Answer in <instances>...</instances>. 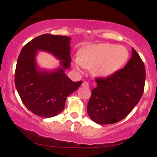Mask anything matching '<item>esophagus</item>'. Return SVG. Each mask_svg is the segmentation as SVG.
<instances>
[{
  "label": "esophagus",
  "mask_w": 157,
  "mask_h": 157,
  "mask_svg": "<svg viewBox=\"0 0 157 157\" xmlns=\"http://www.w3.org/2000/svg\"><path fill=\"white\" fill-rule=\"evenodd\" d=\"M82 87H85V88H89V82H86V81H84V82L82 83Z\"/></svg>",
  "instance_id": "34e87169"
}]
</instances>
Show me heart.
Listing matches in <instances>:
<instances>
[{"label": "heart", "mask_w": 157, "mask_h": 157, "mask_svg": "<svg viewBox=\"0 0 157 157\" xmlns=\"http://www.w3.org/2000/svg\"><path fill=\"white\" fill-rule=\"evenodd\" d=\"M128 56V51L123 46L89 45L80 50L74 66L79 71H82L83 68L91 69L94 76L106 78L117 71L125 63Z\"/></svg>", "instance_id": "obj_1"}]
</instances>
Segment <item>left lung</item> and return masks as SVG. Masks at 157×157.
Instances as JSON below:
<instances>
[{
	"label": "left lung",
	"mask_w": 157,
	"mask_h": 157,
	"mask_svg": "<svg viewBox=\"0 0 157 157\" xmlns=\"http://www.w3.org/2000/svg\"><path fill=\"white\" fill-rule=\"evenodd\" d=\"M91 91L87 112L101 125L123 120L137 105L145 87V68L140 55L132 48V56L122 69L107 78H97Z\"/></svg>",
	"instance_id": "8db88e82"
}]
</instances>
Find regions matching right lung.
<instances>
[{
    "mask_svg": "<svg viewBox=\"0 0 157 157\" xmlns=\"http://www.w3.org/2000/svg\"><path fill=\"white\" fill-rule=\"evenodd\" d=\"M71 37L44 34L25 45L17 59L15 83L25 106L37 116L55 117L64 109L68 95L82 81L73 82L65 74L71 66ZM38 51L51 53L60 60L52 70L40 68L36 60Z\"/></svg>",
    "mask_w": 157,
    "mask_h": 157,
    "instance_id": "add662e5",
    "label": "right lung"
}]
</instances>
